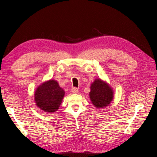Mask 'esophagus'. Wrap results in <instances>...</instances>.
Masks as SVG:
<instances>
[{"label":"esophagus","instance_id":"34e87169","mask_svg":"<svg viewBox=\"0 0 157 157\" xmlns=\"http://www.w3.org/2000/svg\"><path fill=\"white\" fill-rule=\"evenodd\" d=\"M71 92L73 94H76L78 92V89L76 87H73L71 88Z\"/></svg>","mask_w":157,"mask_h":157}]
</instances>
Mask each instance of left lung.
Segmentation results:
<instances>
[{"label":"left lung","mask_w":157,"mask_h":157,"mask_svg":"<svg viewBox=\"0 0 157 157\" xmlns=\"http://www.w3.org/2000/svg\"><path fill=\"white\" fill-rule=\"evenodd\" d=\"M90 88V99L97 108H104L110 104L113 97V92L108 84L101 79H96Z\"/></svg>","instance_id":"left-lung-1"}]
</instances>
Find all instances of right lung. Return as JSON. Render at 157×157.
<instances>
[{
  "label": "right lung",
  "mask_w": 157,
  "mask_h": 157,
  "mask_svg": "<svg viewBox=\"0 0 157 157\" xmlns=\"http://www.w3.org/2000/svg\"><path fill=\"white\" fill-rule=\"evenodd\" d=\"M64 94V90L56 81L45 82L37 88L35 92L36 105L44 111L55 112L59 109Z\"/></svg>",
  "instance_id": "1"
}]
</instances>
